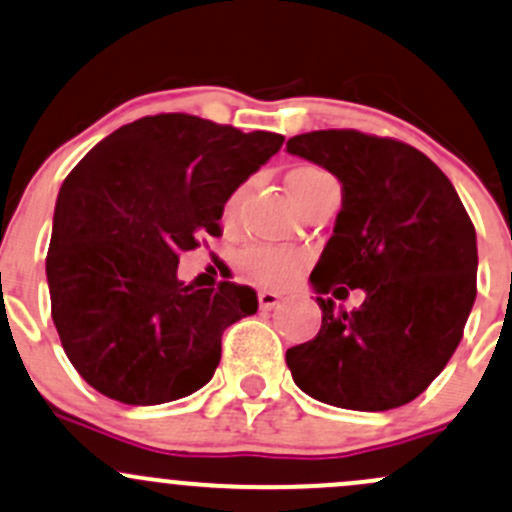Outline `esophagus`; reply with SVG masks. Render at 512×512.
Here are the masks:
<instances>
[{"label": "esophagus", "instance_id": "34e87169", "mask_svg": "<svg viewBox=\"0 0 512 512\" xmlns=\"http://www.w3.org/2000/svg\"><path fill=\"white\" fill-rule=\"evenodd\" d=\"M279 299H282V297H279V294H274V292H260V294H257V301H260L262 311H272L274 306L279 304Z\"/></svg>", "mask_w": 512, "mask_h": 512}]
</instances>
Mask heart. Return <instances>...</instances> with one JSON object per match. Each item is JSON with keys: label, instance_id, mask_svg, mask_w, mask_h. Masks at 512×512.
Here are the masks:
<instances>
[{"label": "heart", "instance_id": "obj_1", "mask_svg": "<svg viewBox=\"0 0 512 512\" xmlns=\"http://www.w3.org/2000/svg\"><path fill=\"white\" fill-rule=\"evenodd\" d=\"M326 171L316 169V166H299L289 174V191L292 196L297 191H301L304 186L314 184V181L326 179ZM240 201V191H235L233 196L225 201L223 215L230 218L238 208ZM240 265L242 270L247 272V277L255 279L257 284L270 289H279L287 287L292 279L299 277V272L304 270L306 265V255L297 250H284V247H270V245H257V247H247L245 252L240 255Z\"/></svg>", "mask_w": 512, "mask_h": 512}]
</instances>
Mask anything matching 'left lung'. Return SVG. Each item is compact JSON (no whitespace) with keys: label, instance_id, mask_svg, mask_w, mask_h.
I'll use <instances>...</instances> for the list:
<instances>
[{"label":"left lung","instance_id":"1","mask_svg":"<svg viewBox=\"0 0 512 512\" xmlns=\"http://www.w3.org/2000/svg\"><path fill=\"white\" fill-rule=\"evenodd\" d=\"M287 152L343 188L311 287L321 328L287 351L306 395L343 410L385 412L422 395L464 336L476 299V230L444 171L419 149L355 129L297 134ZM363 288L353 312L324 293Z\"/></svg>","mask_w":512,"mask_h":512}]
</instances>
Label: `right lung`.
Segmentation results:
<instances>
[{"label":"right lung","mask_w":512,"mask_h":512,"mask_svg":"<svg viewBox=\"0 0 512 512\" xmlns=\"http://www.w3.org/2000/svg\"><path fill=\"white\" fill-rule=\"evenodd\" d=\"M284 137L184 112L105 137L63 181L46 257L51 316L80 378L125 405L201 390L223 331L257 311L255 289L176 277L198 235H220L225 201Z\"/></svg>","instance_id":"obj_1"}]
</instances>
